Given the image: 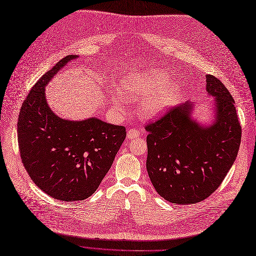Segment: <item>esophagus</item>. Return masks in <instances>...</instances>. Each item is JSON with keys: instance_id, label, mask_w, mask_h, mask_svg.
<instances>
[{"instance_id": "1", "label": "esophagus", "mask_w": 256, "mask_h": 256, "mask_svg": "<svg viewBox=\"0 0 256 256\" xmlns=\"http://www.w3.org/2000/svg\"><path fill=\"white\" fill-rule=\"evenodd\" d=\"M140 132L138 129H134V128L129 129L128 132H127V138H128L129 140L138 138V136H140Z\"/></svg>"}]
</instances>
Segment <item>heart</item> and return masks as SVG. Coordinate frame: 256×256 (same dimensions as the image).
Wrapping results in <instances>:
<instances>
[{
  "label": "heart",
  "mask_w": 256,
  "mask_h": 256,
  "mask_svg": "<svg viewBox=\"0 0 256 256\" xmlns=\"http://www.w3.org/2000/svg\"><path fill=\"white\" fill-rule=\"evenodd\" d=\"M170 76L162 70H152L147 72L130 74L122 79L118 90L126 98L134 99L144 96L140 104V114L144 118H153L160 114L176 99L177 85H166ZM116 107L122 105L118 96L112 99Z\"/></svg>",
  "instance_id": "b5f03b06"
}]
</instances>
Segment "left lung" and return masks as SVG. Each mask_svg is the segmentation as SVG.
Here are the masks:
<instances>
[{
	"instance_id": "obj_1",
	"label": "left lung",
	"mask_w": 256,
	"mask_h": 256,
	"mask_svg": "<svg viewBox=\"0 0 256 256\" xmlns=\"http://www.w3.org/2000/svg\"><path fill=\"white\" fill-rule=\"evenodd\" d=\"M206 90L216 96V118L210 127L190 120L188 103L144 125L149 177L156 192L172 203L194 204L208 198L238 152L242 127L232 96L212 75H206Z\"/></svg>"
}]
</instances>
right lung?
<instances>
[{"label":"right lung","mask_w":256,"mask_h":256,"mask_svg":"<svg viewBox=\"0 0 256 256\" xmlns=\"http://www.w3.org/2000/svg\"><path fill=\"white\" fill-rule=\"evenodd\" d=\"M58 62L35 83L18 120L24 166L34 184L60 201H80L96 190L126 138L124 126L92 118L72 122L58 118L44 98V85L70 59Z\"/></svg>","instance_id":"obj_1"}]
</instances>
